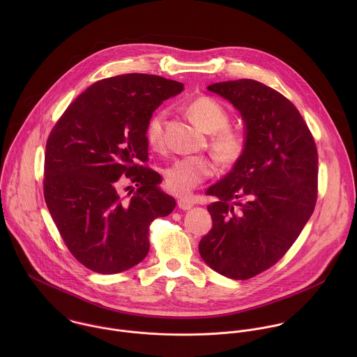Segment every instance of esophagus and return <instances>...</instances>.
Here are the masks:
<instances>
[{"instance_id":"obj_1","label":"esophagus","mask_w":357,"mask_h":357,"mask_svg":"<svg viewBox=\"0 0 357 357\" xmlns=\"http://www.w3.org/2000/svg\"><path fill=\"white\" fill-rule=\"evenodd\" d=\"M194 199H191V198H180L178 201H177V204H178V207L180 208H183V210H188V208H191L192 206H194Z\"/></svg>"}]
</instances>
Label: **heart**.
<instances>
[{
	"label": "heart",
	"mask_w": 357,
	"mask_h": 357,
	"mask_svg": "<svg viewBox=\"0 0 357 357\" xmlns=\"http://www.w3.org/2000/svg\"><path fill=\"white\" fill-rule=\"evenodd\" d=\"M192 121L210 136V149L224 165H235L248 149V136L243 130L229 128L228 109L213 98H197L187 105ZM166 112L158 111L150 118L146 136L153 150L163 149V125ZM215 173V163L204 155L176 159L165 170L167 188L178 195H185Z\"/></svg>",
	"instance_id": "b5f03b06"
}]
</instances>
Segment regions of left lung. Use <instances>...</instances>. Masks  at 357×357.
I'll return each instance as SVG.
<instances>
[{
  "label": "left lung",
  "mask_w": 357,
  "mask_h": 357,
  "mask_svg": "<svg viewBox=\"0 0 357 357\" xmlns=\"http://www.w3.org/2000/svg\"><path fill=\"white\" fill-rule=\"evenodd\" d=\"M207 89L245 121L248 149L206 194L213 228L199 242L204 262L246 280L275 265L297 241L317 199V149L296 105L275 89L238 79Z\"/></svg>",
  "instance_id": "left-lung-1"
}]
</instances>
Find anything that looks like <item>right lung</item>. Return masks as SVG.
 Returning a JSON list of instances; mask_svg holds the SVG:
<instances>
[{
    "mask_svg": "<svg viewBox=\"0 0 357 357\" xmlns=\"http://www.w3.org/2000/svg\"><path fill=\"white\" fill-rule=\"evenodd\" d=\"M183 89L151 74L105 78L71 102L52 129L45 202L67 249L93 272L118 273L143 261L150 224L176 206L159 187L160 174L143 163L153 111ZM126 183L132 190L125 196Z\"/></svg>",
    "mask_w": 357,
    "mask_h": 357,
    "instance_id": "right-lung-1",
    "label": "right lung"
}]
</instances>
